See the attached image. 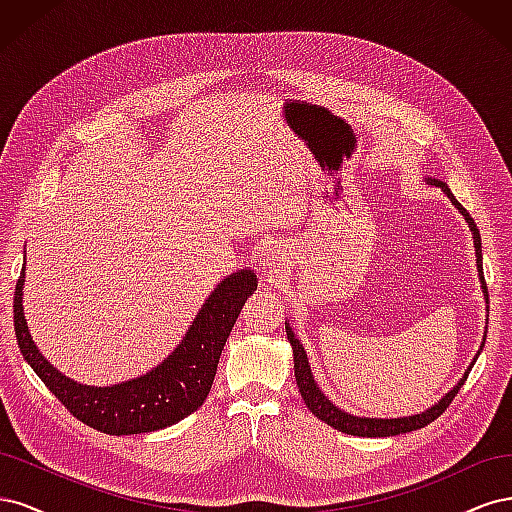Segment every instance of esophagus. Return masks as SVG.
Returning <instances> with one entry per match:
<instances>
[{
    "instance_id": "esophagus-1",
    "label": "esophagus",
    "mask_w": 512,
    "mask_h": 512,
    "mask_svg": "<svg viewBox=\"0 0 512 512\" xmlns=\"http://www.w3.org/2000/svg\"><path fill=\"white\" fill-rule=\"evenodd\" d=\"M275 260H277V258L267 252V254H262V262H260V265L265 267V269H273V267H275Z\"/></svg>"
}]
</instances>
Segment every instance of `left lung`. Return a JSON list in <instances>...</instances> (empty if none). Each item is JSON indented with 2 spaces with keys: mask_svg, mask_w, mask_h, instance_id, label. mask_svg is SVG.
<instances>
[{
  "mask_svg": "<svg viewBox=\"0 0 512 512\" xmlns=\"http://www.w3.org/2000/svg\"><path fill=\"white\" fill-rule=\"evenodd\" d=\"M431 185H438V188L444 190V194L453 200V205L461 211L463 218H466V222L470 224V230L474 235V247H476V262H478V273H480V282H483V292H485V299L489 301V294H487V282H485V275H483V265H480V254H483V250H480V235H478V228H476V222L472 220V215L461 207L459 200L453 196V192L448 190V185L444 181H438V179H427ZM286 335H288V342L292 346V354H294V376H297V386H299V393L305 401V406L309 408V412H312L314 416H318L320 421H324L327 425L335 427L337 431H344L348 433V436H359V438H386V436H399V433H408V431H414V429H421L425 425H429L431 421H436V418L453 404L455 395L459 393V389L463 386V382H466L470 369L466 371V376H463L459 380V384L455 386L453 391H448L436 406L429 408L427 412H421V414H414V416H406V418H361V416H350L348 412L339 410L337 406H333L331 401L324 397V393L318 389L314 378H312V369H309V363H307V354L303 350V344L299 342L297 337H294V333L290 331V327H286ZM483 346H485V339H483ZM483 350V348H480Z\"/></svg>",
  "mask_w": 512,
  "mask_h": 512,
  "instance_id": "1",
  "label": "left lung"
}]
</instances>
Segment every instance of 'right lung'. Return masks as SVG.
Here are the masks:
<instances>
[{"instance_id": "add662e5", "label": "right lung", "mask_w": 512, "mask_h": 512, "mask_svg": "<svg viewBox=\"0 0 512 512\" xmlns=\"http://www.w3.org/2000/svg\"><path fill=\"white\" fill-rule=\"evenodd\" d=\"M23 275L25 269L14 288L12 305L23 359L74 418L111 436L170 427L205 404L226 339L258 286L250 269L226 277L200 309L183 342L160 367L136 380L98 389L59 374L34 346L23 316Z\"/></svg>"}]
</instances>
